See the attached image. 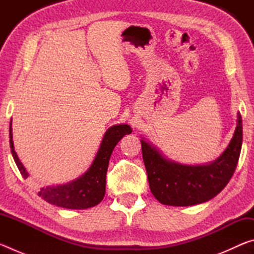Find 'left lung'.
Listing matches in <instances>:
<instances>
[{
    "label": "left lung",
    "instance_id": "obj_1",
    "mask_svg": "<svg viewBox=\"0 0 254 254\" xmlns=\"http://www.w3.org/2000/svg\"><path fill=\"white\" fill-rule=\"evenodd\" d=\"M227 148L205 165H184L166 158L152 143L141 139L150 190L163 205L192 206L205 203L224 189L233 176L242 148V118Z\"/></svg>",
    "mask_w": 254,
    "mask_h": 254
}]
</instances>
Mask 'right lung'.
<instances>
[{
    "instance_id": "add662e5",
    "label": "right lung",
    "mask_w": 254,
    "mask_h": 254,
    "mask_svg": "<svg viewBox=\"0 0 254 254\" xmlns=\"http://www.w3.org/2000/svg\"><path fill=\"white\" fill-rule=\"evenodd\" d=\"M131 132L132 128L127 124H117L107 128L96 156L85 174L67 184L42 187L38 195L50 204L68 209H86L100 204L105 195L106 171L111 154L119 141ZM10 148L21 175L24 179L28 178V171L14 150L12 119L10 121Z\"/></svg>"
}]
</instances>
